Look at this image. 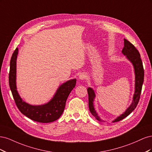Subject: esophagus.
I'll return each instance as SVG.
<instances>
[{
	"instance_id": "1",
	"label": "esophagus",
	"mask_w": 152,
	"mask_h": 152,
	"mask_svg": "<svg viewBox=\"0 0 152 152\" xmlns=\"http://www.w3.org/2000/svg\"><path fill=\"white\" fill-rule=\"evenodd\" d=\"M86 74L85 73H82L79 75V79L80 80H85L86 79Z\"/></svg>"
}]
</instances>
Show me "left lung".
I'll return each mask as SVG.
<instances>
[{
  "label": "left lung",
  "mask_w": 152,
  "mask_h": 152,
  "mask_svg": "<svg viewBox=\"0 0 152 152\" xmlns=\"http://www.w3.org/2000/svg\"><path fill=\"white\" fill-rule=\"evenodd\" d=\"M124 47L122 50V54L126 56V58L129 61L134 67L135 73V91L133 95L132 102L129 107L125 112L121 114L120 116L113 121V122L120 121L124 118L127 117L133 110H134L139 102L140 95L141 93L142 86L144 81V69L142 66V63L140 58V54L138 50L136 49L134 45H132L129 41L124 39ZM89 95V108L91 114L99 121H103L96 112L94 107V100L96 97V94L94 90L91 87L87 89Z\"/></svg>",
  "instance_id": "obj_1"
}]
</instances>
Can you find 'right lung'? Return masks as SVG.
<instances>
[{
    "instance_id": "right-lung-1",
    "label": "right lung",
    "mask_w": 152,
    "mask_h": 152,
    "mask_svg": "<svg viewBox=\"0 0 152 152\" xmlns=\"http://www.w3.org/2000/svg\"><path fill=\"white\" fill-rule=\"evenodd\" d=\"M18 48L14 51L10 61L9 83L18 108L23 115L34 121L42 123L52 122L58 119L65 107L66 99L76 85L75 79L68 80L58 88L53 98L47 103L32 105L24 102L18 93L16 87V59Z\"/></svg>"
}]
</instances>
